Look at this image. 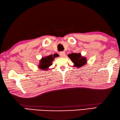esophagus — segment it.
Returning a JSON list of instances; mask_svg holds the SVG:
<instances>
[{"label": "esophagus", "mask_w": 120, "mask_h": 120, "mask_svg": "<svg viewBox=\"0 0 120 120\" xmlns=\"http://www.w3.org/2000/svg\"><path fill=\"white\" fill-rule=\"evenodd\" d=\"M60 56H61V57H65V53L64 52H60Z\"/></svg>", "instance_id": "1"}]
</instances>
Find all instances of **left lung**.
<instances>
[{
	"label": "left lung",
	"mask_w": 120,
	"mask_h": 120,
	"mask_svg": "<svg viewBox=\"0 0 120 120\" xmlns=\"http://www.w3.org/2000/svg\"><path fill=\"white\" fill-rule=\"evenodd\" d=\"M68 57L74 63L73 67L77 68L82 67L87 63L86 58L82 56L80 53H72L68 54Z\"/></svg>",
	"instance_id": "left-lung-1"
}]
</instances>
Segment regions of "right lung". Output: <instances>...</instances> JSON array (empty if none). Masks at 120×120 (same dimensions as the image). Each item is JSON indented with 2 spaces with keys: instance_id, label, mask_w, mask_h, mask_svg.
I'll use <instances>...</instances> for the list:
<instances>
[{
  "instance_id": "obj_1",
  "label": "right lung",
  "mask_w": 120,
  "mask_h": 120,
  "mask_svg": "<svg viewBox=\"0 0 120 120\" xmlns=\"http://www.w3.org/2000/svg\"><path fill=\"white\" fill-rule=\"evenodd\" d=\"M58 57V55H50L42 57L39 61L38 68L43 71H47L49 69L50 66L52 65V62L55 58Z\"/></svg>"
}]
</instances>
